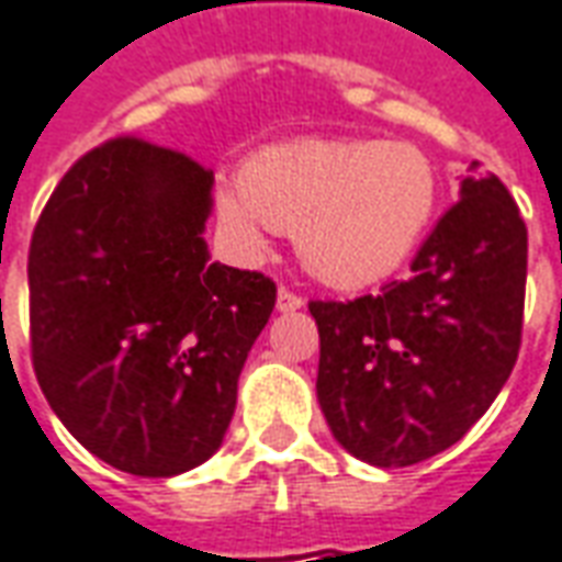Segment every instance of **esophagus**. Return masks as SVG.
Segmentation results:
<instances>
[{
    "label": "esophagus",
    "instance_id": "34e87169",
    "mask_svg": "<svg viewBox=\"0 0 562 562\" xmlns=\"http://www.w3.org/2000/svg\"><path fill=\"white\" fill-rule=\"evenodd\" d=\"M304 306V297L297 292H292V289H280V294H277V310L280 313H294V310H301Z\"/></svg>",
    "mask_w": 562,
    "mask_h": 562
}]
</instances>
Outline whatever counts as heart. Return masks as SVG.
Instances as JSON below:
<instances>
[{
	"instance_id": "obj_1",
	"label": "heart",
	"mask_w": 562,
	"mask_h": 562,
	"mask_svg": "<svg viewBox=\"0 0 562 562\" xmlns=\"http://www.w3.org/2000/svg\"><path fill=\"white\" fill-rule=\"evenodd\" d=\"M439 198L434 161L413 144L294 140L246 161L220 198L222 222L246 244L294 234L322 282L355 289L401 268Z\"/></svg>"
}]
</instances>
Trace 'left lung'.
<instances>
[{
	"instance_id": "1",
	"label": "left lung",
	"mask_w": 562,
	"mask_h": 562,
	"mask_svg": "<svg viewBox=\"0 0 562 562\" xmlns=\"http://www.w3.org/2000/svg\"><path fill=\"white\" fill-rule=\"evenodd\" d=\"M524 289L527 225L484 173L463 180L409 280L310 301L318 403L337 442L373 467H413L463 439L518 361Z\"/></svg>"
}]
</instances>
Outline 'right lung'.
<instances>
[{"instance_id": "add662e5", "label": "right lung", "mask_w": 562, "mask_h": 562, "mask_svg": "<svg viewBox=\"0 0 562 562\" xmlns=\"http://www.w3.org/2000/svg\"><path fill=\"white\" fill-rule=\"evenodd\" d=\"M213 171L116 135L47 198L30 244V352L68 434L114 470L168 479L220 448L277 304L258 270L210 261Z\"/></svg>"}]
</instances>
